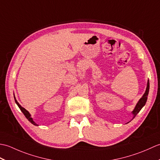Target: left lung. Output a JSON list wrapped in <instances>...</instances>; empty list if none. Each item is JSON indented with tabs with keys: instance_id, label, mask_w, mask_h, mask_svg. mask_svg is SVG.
<instances>
[{
	"instance_id": "left-lung-1",
	"label": "left lung",
	"mask_w": 160,
	"mask_h": 160,
	"mask_svg": "<svg viewBox=\"0 0 160 160\" xmlns=\"http://www.w3.org/2000/svg\"><path fill=\"white\" fill-rule=\"evenodd\" d=\"M148 91H149V80H148V82H147V89H146V91L144 94L143 95V96H142L140 100L138 101V102L137 103L136 106H135L134 110L132 111V113L133 115V118L136 116L137 114L139 113V112L140 111V110L143 107L146 102H147V98H148Z\"/></svg>"
}]
</instances>
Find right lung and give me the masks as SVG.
Wrapping results in <instances>:
<instances>
[{
  "instance_id": "obj_1",
  "label": "right lung",
  "mask_w": 160,
  "mask_h": 160,
  "mask_svg": "<svg viewBox=\"0 0 160 160\" xmlns=\"http://www.w3.org/2000/svg\"><path fill=\"white\" fill-rule=\"evenodd\" d=\"M14 100H15V102H16V104L18 105V107H19V108L20 109V111H21L22 112V113L25 115V116L26 117V118L28 119V120L31 122L32 124H33V125H36V126H38V124H37L36 123H35V122L33 120V119H32V118H31V115H30V113H29V112L27 111L25 108H23V107H22L21 106H20V105L19 104V103L18 102H17V100H16V98L14 97Z\"/></svg>"
}]
</instances>
